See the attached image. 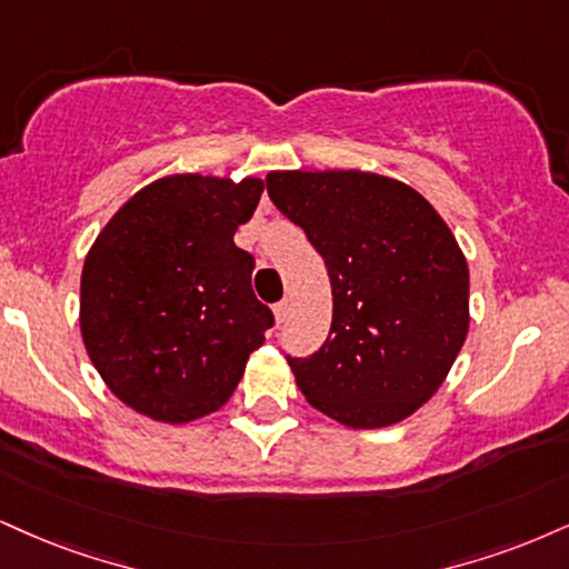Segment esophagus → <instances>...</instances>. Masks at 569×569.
I'll use <instances>...</instances> for the list:
<instances>
[{
  "label": "esophagus",
  "instance_id": "1",
  "mask_svg": "<svg viewBox=\"0 0 569 569\" xmlns=\"http://www.w3.org/2000/svg\"><path fill=\"white\" fill-rule=\"evenodd\" d=\"M287 317H290V303H287V300L273 306V319H277V325H284Z\"/></svg>",
  "mask_w": 569,
  "mask_h": 569
}]
</instances>
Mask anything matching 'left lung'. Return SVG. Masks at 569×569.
<instances>
[{"mask_svg":"<svg viewBox=\"0 0 569 569\" xmlns=\"http://www.w3.org/2000/svg\"><path fill=\"white\" fill-rule=\"evenodd\" d=\"M269 198L325 258L332 327L287 359L306 401L353 430L409 419L446 382L469 332V266L443 216L361 168L271 171Z\"/></svg>","mask_w":569,"mask_h":569,"instance_id":"obj_1","label":"left lung"}]
</instances>
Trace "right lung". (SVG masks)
Returning <instances> with one entry per match:
<instances>
[{
  "label": "right lung",
  "mask_w": 569,
  "mask_h": 569,
  "mask_svg": "<svg viewBox=\"0 0 569 569\" xmlns=\"http://www.w3.org/2000/svg\"><path fill=\"white\" fill-rule=\"evenodd\" d=\"M263 181L171 173L131 194L91 242L81 338L118 401L163 425L219 411L263 346L271 311L252 296L250 221Z\"/></svg>",
  "instance_id": "right-lung-1"
}]
</instances>
